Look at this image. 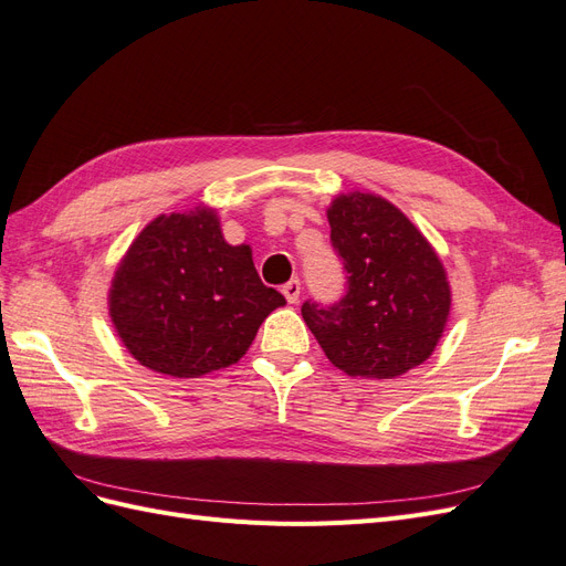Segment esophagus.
<instances>
[{
    "label": "esophagus",
    "mask_w": 566,
    "mask_h": 566,
    "mask_svg": "<svg viewBox=\"0 0 566 566\" xmlns=\"http://www.w3.org/2000/svg\"><path fill=\"white\" fill-rule=\"evenodd\" d=\"M300 290H302L300 279H293V281H287V283L283 285V295H285V300H287L290 304H295V302L300 300Z\"/></svg>",
    "instance_id": "34e87169"
}]
</instances>
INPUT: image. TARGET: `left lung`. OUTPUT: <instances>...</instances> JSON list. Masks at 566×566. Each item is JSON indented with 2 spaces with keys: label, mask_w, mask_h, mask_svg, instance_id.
<instances>
[{
  "label": "left lung",
  "mask_w": 566,
  "mask_h": 566,
  "mask_svg": "<svg viewBox=\"0 0 566 566\" xmlns=\"http://www.w3.org/2000/svg\"><path fill=\"white\" fill-rule=\"evenodd\" d=\"M328 221L347 293L331 306L306 300L302 318L331 364L352 378H399L430 358L447 328V271L427 238L380 196L342 193Z\"/></svg>",
  "instance_id": "left-lung-1"
}]
</instances>
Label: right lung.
I'll use <instances>...</instances> for the list:
<instances>
[{"label": "right lung", "mask_w": 566, "mask_h": 566, "mask_svg": "<svg viewBox=\"0 0 566 566\" xmlns=\"http://www.w3.org/2000/svg\"><path fill=\"white\" fill-rule=\"evenodd\" d=\"M111 318L142 366L200 378L241 358L285 304L266 287L250 245H229L214 210L160 214L136 235L111 285Z\"/></svg>", "instance_id": "obj_1"}]
</instances>
